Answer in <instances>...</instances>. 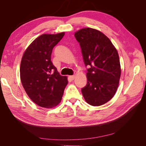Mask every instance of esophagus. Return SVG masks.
Returning a JSON list of instances; mask_svg holds the SVG:
<instances>
[{
  "instance_id": "34e87169",
  "label": "esophagus",
  "mask_w": 146,
  "mask_h": 146,
  "mask_svg": "<svg viewBox=\"0 0 146 146\" xmlns=\"http://www.w3.org/2000/svg\"><path fill=\"white\" fill-rule=\"evenodd\" d=\"M69 77L71 80H74V79L75 78V76H70Z\"/></svg>"
}]
</instances>
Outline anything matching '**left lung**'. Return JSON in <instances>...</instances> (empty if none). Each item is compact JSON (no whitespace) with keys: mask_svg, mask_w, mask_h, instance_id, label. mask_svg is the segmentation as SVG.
Returning <instances> with one entry per match:
<instances>
[{"mask_svg":"<svg viewBox=\"0 0 146 146\" xmlns=\"http://www.w3.org/2000/svg\"><path fill=\"white\" fill-rule=\"evenodd\" d=\"M74 36L80 44L84 63L88 66L87 84L82 89L92 106L107 103L115 94L121 77L119 55L110 39L91 28L80 29Z\"/></svg>","mask_w":146,"mask_h":146,"instance_id":"left-lung-1","label":"left lung"}]
</instances>
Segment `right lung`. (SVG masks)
I'll use <instances>...</instances> for the list:
<instances>
[{
    "mask_svg": "<svg viewBox=\"0 0 146 146\" xmlns=\"http://www.w3.org/2000/svg\"><path fill=\"white\" fill-rule=\"evenodd\" d=\"M64 33L43 34L30 44L22 58L21 83L29 98L41 107H55L61 100L67 77L60 75L51 61L54 48Z\"/></svg>",
    "mask_w": 146,
    "mask_h": 146,
    "instance_id": "add662e5",
    "label": "right lung"
}]
</instances>
